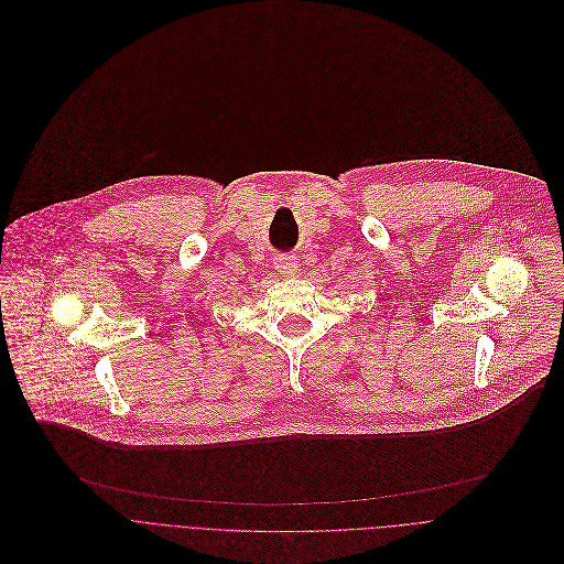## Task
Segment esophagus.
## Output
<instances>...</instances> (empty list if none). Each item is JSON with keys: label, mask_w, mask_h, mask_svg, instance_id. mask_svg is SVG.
<instances>
[{"label": "esophagus", "mask_w": 564, "mask_h": 564, "mask_svg": "<svg viewBox=\"0 0 564 564\" xmlns=\"http://www.w3.org/2000/svg\"><path fill=\"white\" fill-rule=\"evenodd\" d=\"M275 269L280 275L284 278H291L297 273V262L291 258V256H278L275 258Z\"/></svg>", "instance_id": "esophagus-1"}]
</instances>
